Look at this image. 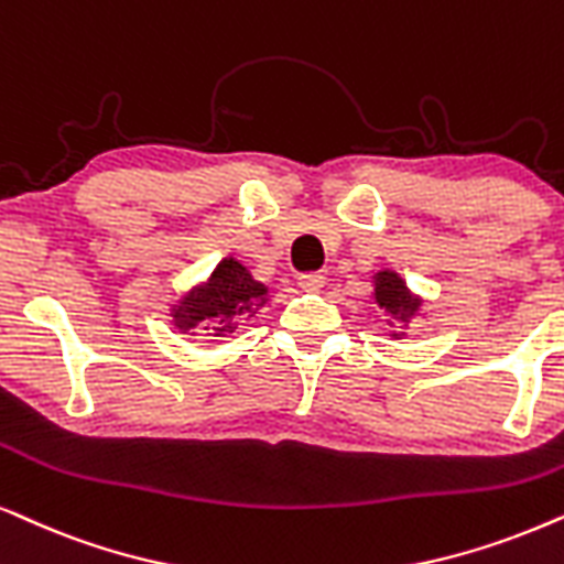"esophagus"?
I'll return each mask as SVG.
<instances>
[{"label":"esophagus","instance_id":"obj_1","mask_svg":"<svg viewBox=\"0 0 564 564\" xmlns=\"http://www.w3.org/2000/svg\"><path fill=\"white\" fill-rule=\"evenodd\" d=\"M324 282H326V276L318 274V272H308V274H300L297 276V284L305 292H318L321 288H324Z\"/></svg>","mask_w":564,"mask_h":564}]
</instances>
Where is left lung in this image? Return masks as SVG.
I'll return each instance as SVG.
<instances>
[{
  "instance_id": "left-lung-1",
  "label": "left lung",
  "mask_w": 564,
  "mask_h": 564,
  "mask_svg": "<svg viewBox=\"0 0 564 564\" xmlns=\"http://www.w3.org/2000/svg\"><path fill=\"white\" fill-rule=\"evenodd\" d=\"M372 282V303L383 311V316L389 318V324H397L399 332H389L391 339H401L406 328L414 318H425V297L416 295V292L409 288L404 276H401L397 269H378L376 274L370 276Z\"/></svg>"
}]
</instances>
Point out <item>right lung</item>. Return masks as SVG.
<instances>
[{
    "label": "right lung",
    "instance_id": "add662e5",
    "mask_svg": "<svg viewBox=\"0 0 564 564\" xmlns=\"http://www.w3.org/2000/svg\"><path fill=\"white\" fill-rule=\"evenodd\" d=\"M272 300L264 282L253 280L248 267L240 264L236 256H225L212 269L207 280L196 282L167 305L171 324L181 334L209 336L219 339L228 336L240 316H253Z\"/></svg>",
    "mask_w": 564,
    "mask_h": 564
}]
</instances>
